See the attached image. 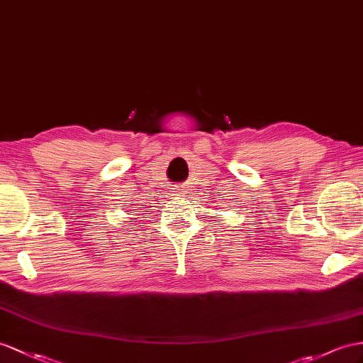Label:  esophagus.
I'll list each match as a JSON object with an SVG mask.
<instances>
[{"label":"esophagus","instance_id":"34e87169","mask_svg":"<svg viewBox=\"0 0 363 363\" xmlns=\"http://www.w3.org/2000/svg\"><path fill=\"white\" fill-rule=\"evenodd\" d=\"M176 193H178V194H181V196H182V194H184V191H182L181 189H176Z\"/></svg>","mask_w":363,"mask_h":363}]
</instances>
